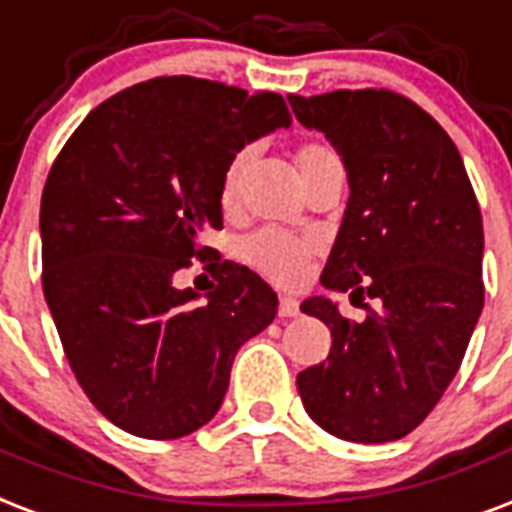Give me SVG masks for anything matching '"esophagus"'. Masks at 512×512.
<instances>
[{"label":"esophagus","mask_w":512,"mask_h":512,"mask_svg":"<svg viewBox=\"0 0 512 512\" xmlns=\"http://www.w3.org/2000/svg\"><path fill=\"white\" fill-rule=\"evenodd\" d=\"M277 315H280V318H296V315H299V299H293V296H280Z\"/></svg>","instance_id":"34e87169"}]
</instances>
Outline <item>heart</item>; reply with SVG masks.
Listing matches in <instances>:
<instances>
[{"instance_id": "1", "label": "heart", "mask_w": 512, "mask_h": 512, "mask_svg": "<svg viewBox=\"0 0 512 512\" xmlns=\"http://www.w3.org/2000/svg\"><path fill=\"white\" fill-rule=\"evenodd\" d=\"M251 154V149H240L229 160L224 178H221V202H224V208H235L237 200H240V186H243V176L248 170V162H251ZM331 154H334L331 149L320 144L301 146L296 152V165H299L301 178ZM240 253L251 267H256L267 277L277 280V283L288 285L296 283L301 272H304V264H307V256H310V245L304 243L301 237L285 232V229L264 227L245 237L243 245H240Z\"/></svg>"}]
</instances>
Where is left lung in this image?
<instances>
[{"instance_id":"1","label":"left lung","mask_w":512,"mask_h":512,"mask_svg":"<svg viewBox=\"0 0 512 512\" xmlns=\"http://www.w3.org/2000/svg\"><path fill=\"white\" fill-rule=\"evenodd\" d=\"M288 104L326 133L350 184L320 283L376 299L363 323L328 296L301 301L334 339L323 363L296 376L301 403L342 441H398L441 400L481 318L478 200L449 133L403 95L336 90Z\"/></svg>"}]
</instances>
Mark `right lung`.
<instances>
[{"instance_id":"1","label":"right lung","mask_w":512,"mask_h":512,"mask_svg":"<svg viewBox=\"0 0 512 512\" xmlns=\"http://www.w3.org/2000/svg\"><path fill=\"white\" fill-rule=\"evenodd\" d=\"M277 93L157 77L95 106L58 154L39 211L42 288L93 406L138 438L208 425L237 350L277 315V293L216 261L197 293L173 275L224 227L221 178L256 138L288 128Z\"/></svg>"}]
</instances>
